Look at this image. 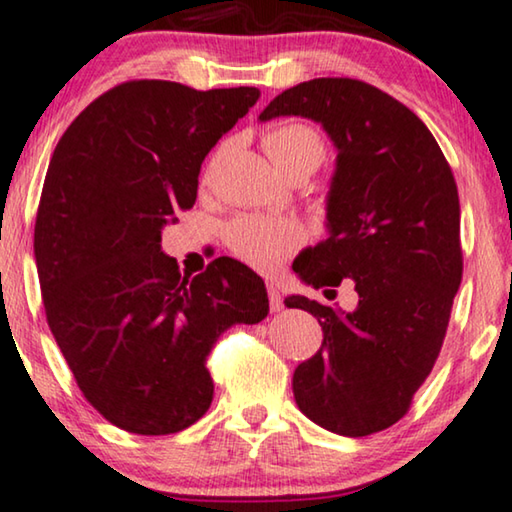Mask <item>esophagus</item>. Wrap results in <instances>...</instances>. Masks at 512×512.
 <instances>
[{
  "label": "esophagus",
  "mask_w": 512,
  "mask_h": 512,
  "mask_svg": "<svg viewBox=\"0 0 512 512\" xmlns=\"http://www.w3.org/2000/svg\"><path fill=\"white\" fill-rule=\"evenodd\" d=\"M268 298H270V309L272 311L284 309V298H281L277 284H268Z\"/></svg>",
  "instance_id": "obj_1"
}]
</instances>
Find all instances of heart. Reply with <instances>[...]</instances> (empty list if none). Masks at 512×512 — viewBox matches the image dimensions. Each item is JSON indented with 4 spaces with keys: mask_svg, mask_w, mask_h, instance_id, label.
I'll use <instances>...</instances> for the list:
<instances>
[{
    "mask_svg": "<svg viewBox=\"0 0 512 512\" xmlns=\"http://www.w3.org/2000/svg\"><path fill=\"white\" fill-rule=\"evenodd\" d=\"M265 152L281 173L298 166L318 168L325 157L321 133L309 124H281L265 133ZM226 242L251 268L274 272L305 242V228L286 217H240L226 228Z\"/></svg>",
    "mask_w": 512,
    "mask_h": 512,
    "instance_id": "1",
    "label": "heart"
}]
</instances>
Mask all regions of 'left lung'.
I'll list each match as a JSON object with an SVG mask.
<instances>
[{"label": "left lung", "mask_w": 512, "mask_h": 512, "mask_svg": "<svg viewBox=\"0 0 512 512\" xmlns=\"http://www.w3.org/2000/svg\"><path fill=\"white\" fill-rule=\"evenodd\" d=\"M307 117L337 150L325 198L328 238L295 258L307 286L351 281V311L288 295L318 318L323 344L293 374V397L328 432L395 425L432 372L462 281L459 196L432 131L404 103L353 78H314L258 115Z\"/></svg>", "instance_id": "8db88e82"}]
</instances>
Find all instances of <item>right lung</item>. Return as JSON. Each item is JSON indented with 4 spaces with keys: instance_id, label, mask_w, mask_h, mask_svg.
<instances>
[{
    "instance_id": "add662e5",
    "label": "right lung",
    "mask_w": 512,
    "mask_h": 512,
    "mask_svg": "<svg viewBox=\"0 0 512 512\" xmlns=\"http://www.w3.org/2000/svg\"><path fill=\"white\" fill-rule=\"evenodd\" d=\"M256 87L198 92L131 80L92 101L50 159L34 256L50 332L96 411L131 434H175L210 409L221 332L268 316L254 270L221 256L194 279L161 231L196 203L207 152Z\"/></svg>"
}]
</instances>
